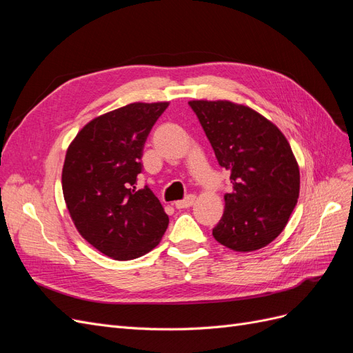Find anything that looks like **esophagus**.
<instances>
[{
  "label": "esophagus",
  "instance_id": "esophagus-1",
  "mask_svg": "<svg viewBox=\"0 0 353 353\" xmlns=\"http://www.w3.org/2000/svg\"><path fill=\"white\" fill-rule=\"evenodd\" d=\"M194 200H196V197H194L193 194H190V196H187L184 200L175 201V208H176V209H187V208L194 205Z\"/></svg>",
  "mask_w": 353,
  "mask_h": 353
}]
</instances>
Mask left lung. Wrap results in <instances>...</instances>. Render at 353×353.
<instances>
[{
  "instance_id": "obj_1",
  "label": "left lung",
  "mask_w": 353,
  "mask_h": 353,
  "mask_svg": "<svg viewBox=\"0 0 353 353\" xmlns=\"http://www.w3.org/2000/svg\"><path fill=\"white\" fill-rule=\"evenodd\" d=\"M219 166L230 170L231 193L213 228L236 252L265 248L280 236L297 203L301 174L283 132L262 114L231 101H190Z\"/></svg>"
}]
</instances>
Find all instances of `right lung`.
I'll list each match as a JSON object with an SVG mask.
<instances>
[{"label":"right lung","instance_id":"add662e5","mask_svg":"<svg viewBox=\"0 0 353 353\" xmlns=\"http://www.w3.org/2000/svg\"><path fill=\"white\" fill-rule=\"evenodd\" d=\"M169 103H132L85 125L68 148L63 196L74 227L103 254L131 261L154 249L169 218L145 185L143 148Z\"/></svg>","mask_w":353,"mask_h":353}]
</instances>
